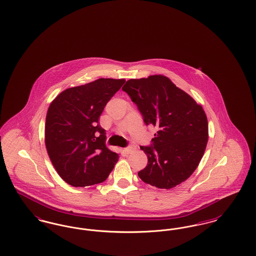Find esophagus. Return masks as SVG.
Masks as SVG:
<instances>
[{
  "instance_id": "esophagus-1",
  "label": "esophagus",
  "mask_w": 256,
  "mask_h": 256,
  "mask_svg": "<svg viewBox=\"0 0 256 256\" xmlns=\"http://www.w3.org/2000/svg\"><path fill=\"white\" fill-rule=\"evenodd\" d=\"M134 146H128V148H124V152H126V154H130L132 152H134Z\"/></svg>"
}]
</instances>
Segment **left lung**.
<instances>
[{"label": "left lung", "mask_w": 256, "mask_h": 256, "mask_svg": "<svg viewBox=\"0 0 256 256\" xmlns=\"http://www.w3.org/2000/svg\"><path fill=\"white\" fill-rule=\"evenodd\" d=\"M122 89L136 104L146 124L158 128L152 145L141 146L148 164L138 172L139 178L167 190L185 182L206 148L208 122L202 106L162 74L128 80Z\"/></svg>", "instance_id": "obj_1"}]
</instances>
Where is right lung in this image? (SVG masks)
Wrapping results in <instances>:
<instances>
[{
	"label": "right lung",
	"instance_id": "add662e5",
	"mask_svg": "<svg viewBox=\"0 0 256 256\" xmlns=\"http://www.w3.org/2000/svg\"><path fill=\"white\" fill-rule=\"evenodd\" d=\"M124 80L98 78L62 91L50 102L45 124L50 159L65 182L86 187L104 182L119 154L106 145L98 117Z\"/></svg>",
	"mask_w": 256,
	"mask_h": 256
}]
</instances>
